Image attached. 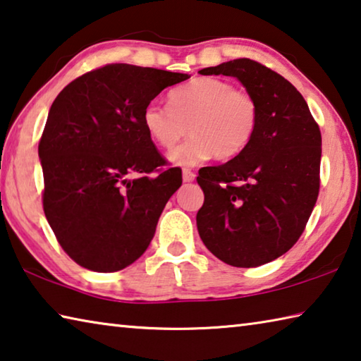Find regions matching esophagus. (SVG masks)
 Returning a JSON list of instances; mask_svg holds the SVG:
<instances>
[{
  "label": "esophagus",
  "mask_w": 361,
  "mask_h": 361,
  "mask_svg": "<svg viewBox=\"0 0 361 361\" xmlns=\"http://www.w3.org/2000/svg\"><path fill=\"white\" fill-rule=\"evenodd\" d=\"M194 180H195V173L192 172V170L183 169V181L191 183V181H194Z\"/></svg>",
  "instance_id": "obj_1"
}]
</instances>
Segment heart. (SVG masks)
Listing matches in <instances>:
<instances>
[{
    "instance_id": "heart-1",
    "label": "heart",
    "mask_w": 361,
    "mask_h": 361,
    "mask_svg": "<svg viewBox=\"0 0 361 361\" xmlns=\"http://www.w3.org/2000/svg\"><path fill=\"white\" fill-rule=\"evenodd\" d=\"M167 105L148 103L142 122L164 149H172L188 129L191 137L169 154L175 166H195L212 156L221 161L239 156L258 129L255 97L219 78H194L169 94Z\"/></svg>"
}]
</instances>
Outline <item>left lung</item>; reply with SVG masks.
<instances>
[{"label": "left lung", "instance_id": "left-lung-1", "mask_svg": "<svg viewBox=\"0 0 361 361\" xmlns=\"http://www.w3.org/2000/svg\"><path fill=\"white\" fill-rule=\"evenodd\" d=\"M237 78L259 106L258 129L239 156L199 170L204 205L197 231L226 264L256 267L301 237L319 197L322 133L302 95L279 73L250 59L199 71Z\"/></svg>", "mask_w": 361, "mask_h": 361}]
</instances>
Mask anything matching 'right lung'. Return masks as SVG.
Here are the masks:
<instances>
[{
	"label": "right lung",
	"instance_id": "add662e5",
	"mask_svg": "<svg viewBox=\"0 0 361 361\" xmlns=\"http://www.w3.org/2000/svg\"><path fill=\"white\" fill-rule=\"evenodd\" d=\"M189 75L111 63L85 73L54 100L38 146L42 207L57 240L89 271L116 272L142 256L178 167L145 130V106Z\"/></svg>",
	"mask_w": 361,
	"mask_h": 361
}]
</instances>
